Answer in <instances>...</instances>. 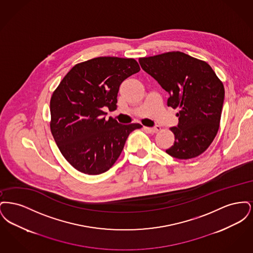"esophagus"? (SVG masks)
Here are the masks:
<instances>
[{"label":"esophagus","mask_w":253,"mask_h":253,"mask_svg":"<svg viewBox=\"0 0 253 253\" xmlns=\"http://www.w3.org/2000/svg\"><path fill=\"white\" fill-rule=\"evenodd\" d=\"M145 130L150 132H159L161 130V127L160 126H156V127H153V128H150V127H144Z\"/></svg>","instance_id":"34e87169"}]
</instances>
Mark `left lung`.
<instances>
[{
	"mask_svg": "<svg viewBox=\"0 0 253 253\" xmlns=\"http://www.w3.org/2000/svg\"><path fill=\"white\" fill-rule=\"evenodd\" d=\"M145 72L169 93L167 104L179 109L174 143L166 153L178 159L198 157L211 144L220 126L225 96L223 83L204 60L180 51L139 58Z\"/></svg>",
	"mask_w": 253,
	"mask_h": 253,
	"instance_id": "obj_1",
	"label": "left lung"
}]
</instances>
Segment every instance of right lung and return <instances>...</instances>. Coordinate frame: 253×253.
Returning a JSON list of instances; mask_svg holds the SVG:
<instances>
[{
    "label": "right lung",
    "mask_w": 253,
    "mask_h": 253,
    "mask_svg": "<svg viewBox=\"0 0 253 253\" xmlns=\"http://www.w3.org/2000/svg\"><path fill=\"white\" fill-rule=\"evenodd\" d=\"M134 59L98 57L80 62L65 75L50 99V130L61 155L85 174L111 168L129 133L142 126L105 120L103 109H117L121 83L139 72Z\"/></svg>",
    "instance_id": "obj_1"
}]
</instances>
